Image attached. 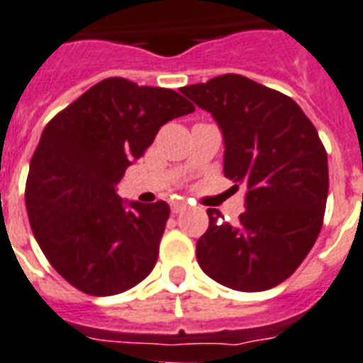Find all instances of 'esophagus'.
<instances>
[{
	"label": "esophagus",
	"mask_w": 363,
	"mask_h": 363,
	"mask_svg": "<svg viewBox=\"0 0 363 363\" xmlns=\"http://www.w3.org/2000/svg\"><path fill=\"white\" fill-rule=\"evenodd\" d=\"M187 209V203L185 202H174L172 203V213H182Z\"/></svg>",
	"instance_id": "obj_1"
}]
</instances>
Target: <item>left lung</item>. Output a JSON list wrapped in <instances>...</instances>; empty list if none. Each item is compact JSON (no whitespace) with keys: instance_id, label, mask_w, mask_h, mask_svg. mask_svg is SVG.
I'll return each instance as SVG.
<instances>
[{"instance_id":"obj_1","label":"left lung","mask_w":363,"mask_h":363,"mask_svg":"<svg viewBox=\"0 0 363 363\" xmlns=\"http://www.w3.org/2000/svg\"><path fill=\"white\" fill-rule=\"evenodd\" d=\"M209 111L224 135V176L247 185V209L209 226L196 259L215 282L265 291L289 278L315 245L328 196V160L315 125L295 100L239 74L179 89Z\"/></svg>"}]
</instances>
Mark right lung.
I'll return each instance as SVG.
<instances>
[{"mask_svg":"<svg viewBox=\"0 0 363 363\" xmlns=\"http://www.w3.org/2000/svg\"><path fill=\"white\" fill-rule=\"evenodd\" d=\"M193 111L176 91L107 77L48 122L29 164L26 208L38 247L70 286L109 296L152 272L169 203L125 209L116 185L161 125Z\"/></svg>","mask_w":363,"mask_h":363,"instance_id":"add662e5","label":"right lung"}]
</instances>
